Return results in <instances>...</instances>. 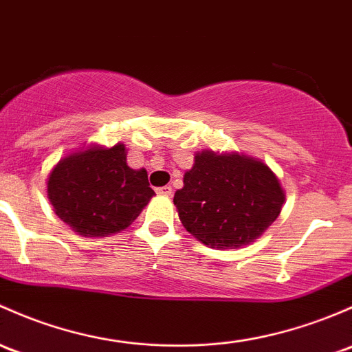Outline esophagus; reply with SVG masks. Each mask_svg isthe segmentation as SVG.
I'll return each mask as SVG.
<instances>
[{"label": "esophagus", "instance_id": "esophagus-1", "mask_svg": "<svg viewBox=\"0 0 352 352\" xmlns=\"http://www.w3.org/2000/svg\"><path fill=\"white\" fill-rule=\"evenodd\" d=\"M157 194H160V195H172V187H170V186L158 187L157 188Z\"/></svg>", "mask_w": 352, "mask_h": 352}]
</instances>
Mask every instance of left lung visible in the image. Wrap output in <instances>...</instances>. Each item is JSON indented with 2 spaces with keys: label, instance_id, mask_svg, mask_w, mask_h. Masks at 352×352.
<instances>
[{
  "label": "left lung",
  "instance_id": "obj_1",
  "mask_svg": "<svg viewBox=\"0 0 352 352\" xmlns=\"http://www.w3.org/2000/svg\"><path fill=\"white\" fill-rule=\"evenodd\" d=\"M285 194L265 164L204 151L173 195L184 228L212 248H239L260 238L278 217Z\"/></svg>",
  "mask_w": 352,
  "mask_h": 352
}]
</instances>
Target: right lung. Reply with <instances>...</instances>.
Wrapping results in <instances>:
<instances>
[{
	"instance_id": "1",
	"label": "right lung",
	"mask_w": 352,
	"mask_h": 352,
	"mask_svg": "<svg viewBox=\"0 0 352 352\" xmlns=\"http://www.w3.org/2000/svg\"><path fill=\"white\" fill-rule=\"evenodd\" d=\"M47 187L55 214L91 238L126 229L155 195L146 170L128 166L121 143L64 158L52 170Z\"/></svg>"
}]
</instances>
